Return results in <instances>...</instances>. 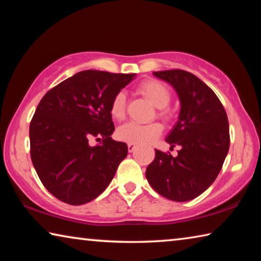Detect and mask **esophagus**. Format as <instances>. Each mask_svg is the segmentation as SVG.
Masks as SVG:
<instances>
[{
  "mask_svg": "<svg viewBox=\"0 0 261 261\" xmlns=\"http://www.w3.org/2000/svg\"><path fill=\"white\" fill-rule=\"evenodd\" d=\"M135 149H136V145H135V144H131V143L127 144V151H129V152H134Z\"/></svg>",
  "mask_w": 261,
  "mask_h": 261,
  "instance_id": "esophagus-1",
  "label": "esophagus"
}]
</instances>
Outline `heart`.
<instances>
[{"mask_svg":"<svg viewBox=\"0 0 261 261\" xmlns=\"http://www.w3.org/2000/svg\"><path fill=\"white\" fill-rule=\"evenodd\" d=\"M138 92L158 108V116L165 121L171 118V112L168 105L171 101V91L165 84L147 79L139 84ZM110 115L113 118L121 121L125 116V95L123 92H118L110 103ZM162 132V126L159 123H149V124H139V123L129 122L118 127L116 132L117 138L131 144H148L156 139Z\"/></svg>","mask_w":261,"mask_h":261,"instance_id":"b5f03b06","label":"heart"}]
</instances>
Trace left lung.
I'll return each mask as SVG.
<instances>
[{"mask_svg": "<svg viewBox=\"0 0 261 261\" xmlns=\"http://www.w3.org/2000/svg\"><path fill=\"white\" fill-rule=\"evenodd\" d=\"M154 76L173 85L179 96L178 122L166 141L180 149L177 156L155 149L146 178L162 197L188 201L208 189L222 168L230 144L227 113L214 92L193 73L174 69Z\"/></svg>", "mask_w": 261, "mask_h": 261, "instance_id": "obj_1", "label": "left lung"}]
</instances>
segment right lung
Masks as SVG:
<instances>
[{
	"mask_svg": "<svg viewBox=\"0 0 261 261\" xmlns=\"http://www.w3.org/2000/svg\"><path fill=\"white\" fill-rule=\"evenodd\" d=\"M135 73L85 70L50 88L30 124L31 159L48 191L70 205L95 199L127 155V145L112 139L110 103ZM100 143L90 147L88 140Z\"/></svg>",
	"mask_w": 261,
	"mask_h": 261,
	"instance_id": "add662e5",
	"label": "right lung"
}]
</instances>
